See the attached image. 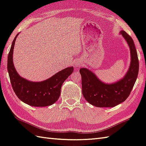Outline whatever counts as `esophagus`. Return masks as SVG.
Here are the masks:
<instances>
[{
	"label": "esophagus",
	"mask_w": 146,
	"mask_h": 146,
	"mask_svg": "<svg viewBox=\"0 0 146 146\" xmlns=\"http://www.w3.org/2000/svg\"><path fill=\"white\" fill-rule=\"evenodd\" d=\"M74 65H75V66L76 67H81L83 65V62H82V61H80V60H78V61H76L75 62V63H74Z\"/></svg>",
	"instance_id": "1"
}]
</instances>
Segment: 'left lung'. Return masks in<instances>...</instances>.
I'll return each mask as SVG.
<instances>
[{
    "instance_id": "1",
    "label": "left lung",
    "mask_w": 146,
    "mask_h": 146,
    "mask_svg": "<svg viewBox=\"0 0 146 146\" xmlns=\"http://www.w3.org/2000/svg\"><path fill=\"white\" fill-rule=\"evenodd\" d=\"M130 49L131 62L125 76L112 84H106L90 70L81 68L82 94L85 99L97 107H114L125 101L132 90L139 72V60L133 40L124 31L119 32Z\"/></svg>"
}]
</instances>
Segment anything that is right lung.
<instances>
[{"label": "right lung", "instance_id": "add662e5", "mask_svg": "<svg viewBox=\"0 0 146 146\" xmlns=\"http://www.w3.org/2000/svg\"><path fill=\"white\" fill-rule=\"evenodd\" d=\"M18 35L12 42L7 61V70L13 90L20 100L30 106L41 107L51 105L58 100L62 85L73 72L74 67H67L41 82H31L20 76L13 62V48Z\"/></svg>", "mask_w": 146, "mask_h": 146}]
</instances>
